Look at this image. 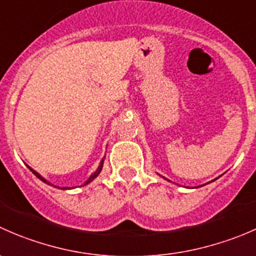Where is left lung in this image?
Segmentation results:
<instances>
[{
	"label": "left lung",
	"mask_w": 256,
	"mask_h": 256,
	"mask_svg": "<svg viewBox=\"0 0 256 256\" xmlns=\"http://www.w3.org/2000/svg\"><path fill=\"white\" fill-rule=\"evenodd\" d=\"M166 180H167V178H166Z\"/></svg>",
	"instance_id": "obj_1"
}]
</instances>
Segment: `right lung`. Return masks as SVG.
I'll list each match as a JSON object with an SVG mask.
<instances>
[{
    "label": "right lung",
    "mask_w": 256,
    "mask_h": 256,
    "mask_svg": "<svg viewBox=\"0 0 256 256\" xmlns=\"http://www.w3.org/2000/svg\"><path fill=\"white\" fill-rule=\"evenodd\" d=\"M102 164H104V160H102V162H100V164H99V167H98V168H96V171H95L94 174H92V176H90L89 178H88V180H86V182H85L84 184H82V186L88 184V183H90V182H92V180H94L95 178H96L98 176H99V174H100V172H102ZM28 168H30V171H32V174H36V177H38V178H40V180H43V182H44V183H47V184H50V183H49L47 180H44V178H43L42 176H40V174H38V172H36L34 170H32V168H30V166H28ZM54 187L56 188V186H54ZM58 188H59V187H58ZM66 188H68V187H63V188H62V190H66Z\"/></svg>",
    "instance_id": "right-lung-1"
}]
</instances>
